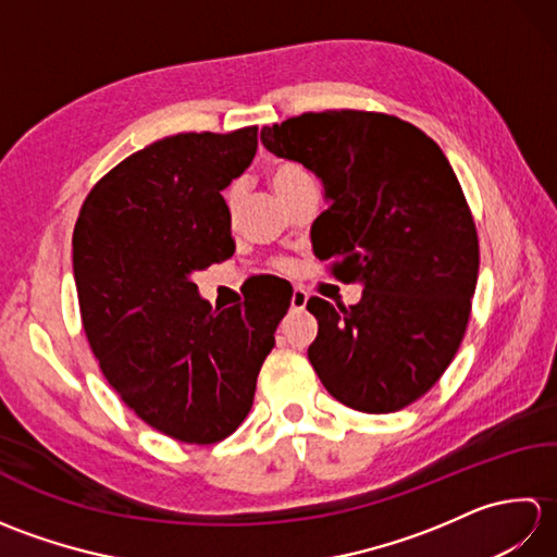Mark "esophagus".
I'll return each instance as SVG.
<instances>
[{
	"label": "esophagus",
	"instance_id": "1",
	"mask_svg": "<svg viewBox=\"0 0 557 557\" xmlns=\"http://www.w3.org/2000/svg\"><path fill=\"white\" fill-rule=\"evenodd\" d=\"M306 304H309V292L297 287L292 292V311H304Z\"/></svg>",
	"mask_w": 557,
	"mask_h": 557
}]
</instances>
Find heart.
<instances>
[{
  "instance_id": "b5f03b06",
  "label": "heart",
  "mask_w": 557,
  "mask_h": 557,
  "mask_svg": "<svg viewBox=\"0 0 557 557\" xmlns=\"http://www.w3.org/2000/svg\"><path fill=\"white\" fill-rule=\"evenodd\" d=\"M268 180H270L272 188H275V191H277V196H280L282 200H287L294 191H297V188H301L304 184L313 182V176H311V172L306 170L304 164H299V162H294V160H280V162H275V164H272V168L268 170ZM236 198H239V184H232V186L227 188V194H224V200H227L230 210H234ZM275 268H277V270H289L292 263H287V260H277Z\"/></svg>"
}]
</instances>
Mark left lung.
<instances>
[{"label": "left lung", "instance_id": "left-lung-1", "mask_svg": "<svg viewBox=\"0 0 557 557\" xmlns=\"http://www.w3.org/2000/svg\"><path fill=\"white\" fill-rule=\"evenodd\" d=\"M263 146L323 180L330 272L361 282L357 306L311 297L309 361L342 405L409 407L441 381L465 339L479 277V234L433 138L393 114L306 112L263 126Z\"/></svg>", "mask_w": 557, "mask_h": 557}]
</instances>
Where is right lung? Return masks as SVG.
Listing matches in <instances>:
<instances>
[{
    "label": "right lung",
    "instance_id": "obj_1",
    "mask_svg": "<svg viewBox=\"0 0 557 557\" xmlns=\"http://www.w3.org/2000/svg\"><path fill=\"white\" fill-rule=\"evenodd\" d=\"M256 148L258 126L156 140L90 188L74 227L81 321L104 377L138 419L188 445L239 429L289 309L251 297L215 311L191 282L234 253L220 191Z\"/></svg>",
    "mask_w": 557,
    "mask_h": 557
}]
</instances>
